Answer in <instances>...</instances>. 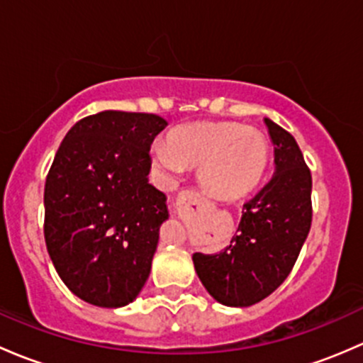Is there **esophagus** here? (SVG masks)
<instances>
[{"mask_svg": "<svg viewBox=\"0 0 363 363\" xmlns=\"http://www.w3.org/2000/svg\"><path fill=\"white\" fill-rule=\"evenodd\" d=\"M204 204H206V199H204L199 190L185 189L177 197V213L178 215H185V213L194 211V209H201Z\"/></svg>", "mask_w": 363, "mask_h": 363, "instance_id": "1", "label": "esophagus"}]
</instances>
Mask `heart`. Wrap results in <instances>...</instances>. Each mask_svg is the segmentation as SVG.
I'll return each instance as SVG.
<instances>
[{
  "label": "heart",
  "instance_id": "1",
  "mask_svg": "<svg viewBox=\"0 0 363 363\" xmlns=\"http://www.w3.org/2000/svg\"><path fill=\"white\" fill-rule=\"evenodd\" d=\"M154 157L167 171L197 167V178L213 196L239 199L264 178L269 141L260 129L238 122H192L174 127Z\"/></svg>",
  "mask_w": 363,
  "mask_h": 363
}]
</instances>
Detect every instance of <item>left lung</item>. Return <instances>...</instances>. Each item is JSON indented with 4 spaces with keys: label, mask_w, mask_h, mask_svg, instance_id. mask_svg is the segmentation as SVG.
Here are the masks:
<instances>
[{
    "label": "left lung",
    "mask_w": 363,
    "mask_h": 363,
    "mask_svg": "<svg viewBox=\"0 0 363 363\" xmlns=\"http://www.w3.org/2000/svg\"><path fill=\"white\" fill-rule=\"evenodd\" d=\"M274 145V174L242 206L236 236L222 252L194 253L208 294L223 306L246 308L281 285L311 229V171L289 130L264 118Z\"/></svg>",
    "instance_id": "8db88e82"
}]
</instances>
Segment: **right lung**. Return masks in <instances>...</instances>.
Masks as SVG:
<instances>
[{
  "instance_id": "1",
  "label": "right lung",
  "mask_w": 363,
  "mask_h": 363,
  "mask_svg": "<svg viewBox=\"0 0 363 363\" xmlns=\"http://www.w3.org/2000/svg\"><path fill=\"white\" fill-rule=\"evenodd\" d=\"M167 125L154 113L106 110L68 130L45 182V242L82 301L129 304L150 276L166 196L148 183L150 145Z\"/></svg>"
}]
</instances>
